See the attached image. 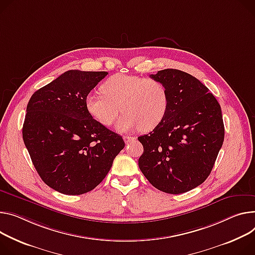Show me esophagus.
I'll use <instances>...</instances> for the list:
<instances>
[{"instance_id": "obj_1", "label": "esophagus", "mask_w": 255, "mask_h": 255, "mask_svg": "<svg viewBox=\"0 0 255 255\" xmlns=\"http://www.w3.org/2000/svg\"><path fill=\"white\" fill-rule=\"evenodd\" d=\"M123 139L125 141V143H130L131 141H134L136 138L135 137H132V136H124Z\"/></svg>"}]
</instances>
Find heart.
Segmentation results:
<instances>
[{"instance_id": "1", "label": "heart", "mask_w": 255, "mask_h": 255, "mask_svg": "<svg viewBox=\"0 0 255 255\" xmlns=\"http://www.w3.org/2000/svg\"><path fill=\"white\" fill-rule=\"evenodd\" d=\"M101 94H89L85 108L92 118L104 126H111L122 110L125 112L117 130L126 132L154 129L168 111L169 96L164 83L137 75L116 74L102 85Z\"/></svg>"}]
</instances>
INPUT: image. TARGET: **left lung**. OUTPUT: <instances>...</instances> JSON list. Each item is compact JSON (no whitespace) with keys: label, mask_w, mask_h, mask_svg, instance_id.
I'll list each match as a JSON object with an SVG mask.
<instances>
[{"label":"left lung","mask_w":255,"mask_h":255,"mask_svg":"<svg viewBox=\"0 0 255 255\" xmlns=\"http://www.w3.org/2000/svg\"><path fill=\"white\" fill-rule=\"evenodd\" d=\"M150 78L164 83L169 107L151 132L139 136L143 153L138 166L156 189L180 194L203 183L224 142L221 106L192 75L165 69Z\"/></svg>","instance_id":"left-lung-1"}]
</instances>
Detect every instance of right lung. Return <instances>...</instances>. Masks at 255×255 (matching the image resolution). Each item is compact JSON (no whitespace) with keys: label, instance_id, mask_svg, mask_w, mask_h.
Returning <instances> with one entry per match:
<instances>
[{"label":"right lung","instance_id":"right-lung-1","mask_svg":"<svg viewBox=\"0 0 255 255\" xmlns=\"http://www.w3.org/2000/svg\"><path fill=\"white\" fill-rule=\"evenodd\" d=\"M108 72L69 70L31 96L23 141L41 180L80 195L95 189L125 146L122 136L88 114L85 98Z\"/></svg>","mask_w":255,"mask_h":255}]
</instances>
